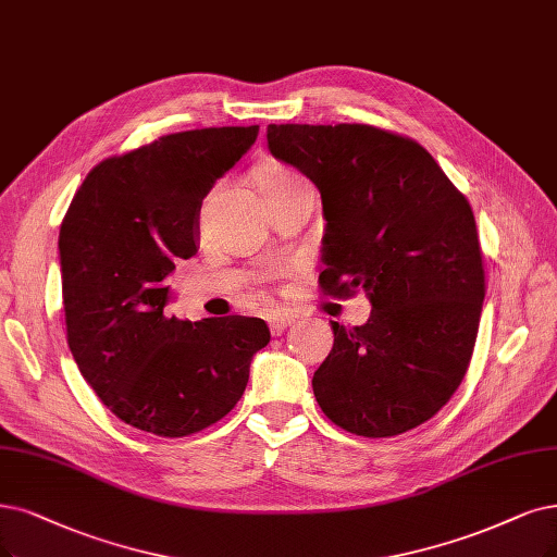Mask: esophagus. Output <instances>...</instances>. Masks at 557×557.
<instances>
[{"label":"esophagus","mask_w":557,"mask_h":557,"mask_svg":"<svg viewBox=\"0 0 557 557\" xmlns=\"http://www.w3.org/2000/svg\"><path fill=\"white\" fill-rule=\"evenodd\" d=\"M292 323H294V317L292 314H284V312H277V314L268 317V325H271V333L273 335H282Z\"/></svg>","instance_id":"34e87169"}]
</instances>
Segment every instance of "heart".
<instances>
[{"label":"heart","instance_id":"heart-1","mask_svg":"<svg viewBox=\"0 0 557 557\" xmlns=\"http://www.w3.org/2000/svg\"><path fill=\"white\" fill-rule=\"evenodd\" d=\"M296 174H292V172H286V170H273V172H268L265 176H263V181H261V185H271V183H282V181H286V178H294Z\"/></svg>","mask_w":557,"mask_h":557}]
</instances>
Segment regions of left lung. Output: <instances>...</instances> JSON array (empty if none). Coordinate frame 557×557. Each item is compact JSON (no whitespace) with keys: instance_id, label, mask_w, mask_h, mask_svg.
Here are the masks:
<instances>
[{"instance_id":"left-lung-1","label":"left lung","mask_w":557,"mask_h":557,"mask_svg":"<svg viewBox=\"0 0 557 557\" xmlns=\"http://www.w3.org/2000/svg\"><path fill=\"white\" fill-rule=\"evenodd\" d=\"M268 149L323 203V296L372 300L364 325L333 321L314 372L327 420L364 438L434 418L461 385L486 294L475 215L431 153L367 123H271Z\"/></svg>"}]
</instances>
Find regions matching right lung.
I'll return each instance as SVG.
<instances>
[{
	"label": "right lung",
	"instance_id": "right-lung-1",
	"mask_svg": "<svg viewBox=\"0 0 557 557\" xmlns=\"http://www.w3.org/2000/svg\"><path fill=\"white\" fill-rule=\"evenodd\" d=\"M259 126L162 135L100 160L61 220L66 337L82 376L126 424L183 438L238 404L263 319L181 321L168 275L197 255V215L215 178L252 147Z\"/></svg>",
	"mask_w": 557,
	"mask_h": 557
}]
</instances>
